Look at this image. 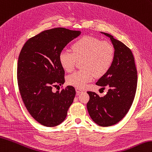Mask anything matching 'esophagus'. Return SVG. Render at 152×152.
Returning <instances> with one entry per match:
<instances>
[{"label":"esophagus","mask_w":152,"mask_h":152,"mask_svg":"<svg viewBox=\"0 0 152 152\" xmlns=\"http://www.w3.org/2000/svg\"><path fill=\"white\" fill-rule=\"evenodd\" d=\"M76 91L77 94H80V93L83 92V90L80 89V88H76Z\"/></svg>","instance_id":"34e87169"}]
</instances>
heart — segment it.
Here are the masks:
<instances>
[{
	"label": "heart",
	"mask_w": 152,
	"mask_h": 152,
	"mask_svg": "<svg viewBox=\"0 0 152 152\" xmlns=\"http://www.w3.org/2000/svg\"><path fill=\"white\" fill-rule=\"evenodd\" d=\"M71 52H61L59 62L66 72H72L77 61H81L82 69L66 77L70 86L80 89L86 87L96 77L105 75L114 62L115 50L111 43L101 41L97 37L86 36L74 42L70 47Z\"/></svg>",
	"instance_id": "1"
}]
</instances>
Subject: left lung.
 I'll use <instances>...</instances> for the list:
<instances>
[{
  "instance_id": "1",
  "label": "left lung",
  "mask_w": 152,
  "mask_h": 152,
  "mask_svg": "<svg viewBox=\"0 0 152 152\" xmlns=\"http://www.w3.org/2000/svg\"><path fill=\"white\" fill-rule=\"evenodd\" d=\"M101 33L110 38L115 50V59L110 70L96 83L103 88L107 86L108 92L100 97L88 91L90 98L87 108L96 124L107 127L121 121L131 107L137 90V71L132 50L111 35Z\"/></svg>"
}]
</instances>
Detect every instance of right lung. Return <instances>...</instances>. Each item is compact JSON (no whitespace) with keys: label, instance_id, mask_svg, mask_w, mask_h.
<instances>
[{"label":"right lung","instance_id":"obj_1","mask_svg":"<svg viewBox=\"0 0 152 152\" xmlns=\"http://www.w3.org/2000/svg\"><path fill=\"white\" fill-rule=\"evenodd\" d=\"M80 31L56 28L30 38L20 52L17 81L23 101L31 116L47 127H54L65 119L76 91L67 86L54 93L52 87L65 82V71L59 55Z\"/></svg>","mask_w":152,"mask_h":152}]
</instances>
